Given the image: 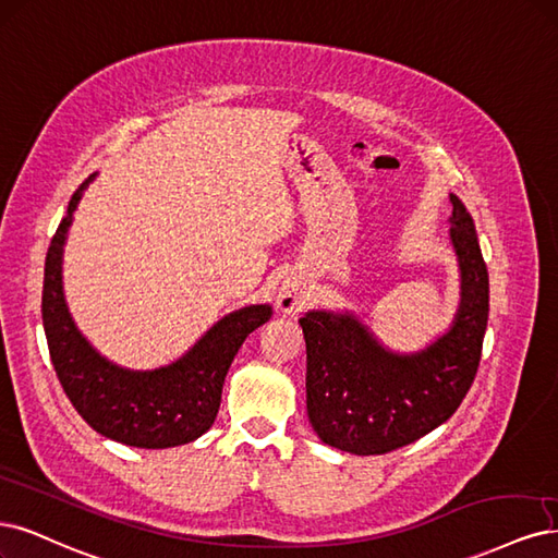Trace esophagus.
Returning a JSON list of instances; mask_svg holds the SVG:
<instances>
[{"label":"esophagus","instance_id":"1","mask_svg":"<svg viewBox=\"0 0 558 558\" xmlns=\"http://www.w3.org/2000/svg\"><path fill=\"white\" fill-rule=\"evenodd\" d=\"M304 298H306V286L300 279H286L279 288L277 304H279L281 312L291 314L304 302Z\"/></svg>","mask_w":558,"mask_h":558}]
</instances>
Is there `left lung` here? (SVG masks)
<instances>
[{"label": "left lung", "instance_id": "obj_1", "mask_svg": "<svg viewBox=\"0 0 558 558\" xmlns=\"http://www.w3.org/2000/svg\"><path fill=\"white\" fill-rule=\"evenodd\" d=\"M450 244L459 306L425 349H388L351 310L300 318L306 343V415L323 444L351 454H386L436 429L475 378L489 316V275L464 203L450 194Z\"/></svg>", "mask_w": 558, "mask_h": 558}]
</instances>
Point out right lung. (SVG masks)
<instances>
[{"instance_id":"right-lung-1","label":"right lung","mask_w":558,"mask_h":558,"mask_svg":"<svg viewBox=\"0 0 558 558\" xmlns=\"http://www.w3.org/2000/svg\"><path fill=\"white\" fill-rule=\"evenodd\" d=\"M94 178L96 172L71 196L46 256L41 314L52 367L73 409L101 436L147 450L191 444L215 425L230 362L244 339L272 318V306L246 304L226 314L163 367L126 369L110 362L73 323L62 281L73 213Z\"/></svg>"}]
</instances>
